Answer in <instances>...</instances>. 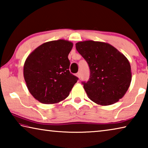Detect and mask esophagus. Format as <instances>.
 I'll return each instance as SVG.
<instances>
[{
	"label": "esophagus",
	"instance_id": "34e87169",
	"mask_svg": "<svg viewBox=\"0 0 148 148\" xmlns=\"http://www.w3.org/2000/svg\"><path fill=\"white\" fill-rule=\"evenodd\" d=\"M76 76H77V77H78L79 78H80V77H81V75H80L79 72H77V73L76 74Z\"/></svg>",
	"mask_w": 148,
	"mask_h": 148
}]
</instances>
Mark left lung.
<instances>
[{
    "label": "left lung",
    "instance_id": "1",
    "mask_svg": "<svg viewBox=\"0 0 148 148\" xmlns=\"http://www.w3.org/2000/svg\"><path fill=\"white\" fill-rule=\"evenodd\" d=\"M76 47L89 65V79L82 82L89 98L103 106L121 99L131 82V65L126 57L104 42H79Z\"/></svg>",
    "mask_w": 148,
    "mask_h": 148
}]
</instances>
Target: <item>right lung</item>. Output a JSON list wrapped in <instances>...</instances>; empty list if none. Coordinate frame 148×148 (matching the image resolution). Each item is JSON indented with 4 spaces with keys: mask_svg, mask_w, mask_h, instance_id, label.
<instances>
[{
    "mask_svg": "<svg viewBox=\"0 0 148 148\" xmlns=\"http://www.w3.org/2000/svg\"><path fill=\"white\" fill-rule=\"evenodd\" d=\"M72 46L64 40L46 42L27 57L24 78L29 92L39 102L49 104L62 101L78 80L69 70Z\"/></svg>",
    "mask_w": 148,
    "mask_h": 148,
    "instance_id": "1",
    "label": "right lung"
}]
</instances>
